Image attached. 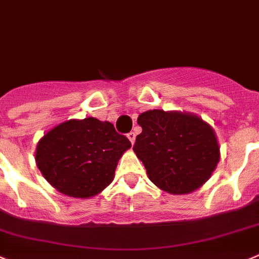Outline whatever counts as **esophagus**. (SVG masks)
Instances as JSON below:
<instances>
[{"instance_id": "esophagus-1", "label": "esophagus", "mask_w": 259, "mask_h": 259, "mask_svg": "<svg viewBox=\"0 0 259 259\" xmlns=\"http://www.w3.org/2000/svg\"><path fill=\"white\" fill-rule=\"evenodd\" d=\"M127 138H129V141L132 142V144H133L135 142V133L134 132L127 133Z\"/></svg>"}]
</instances>
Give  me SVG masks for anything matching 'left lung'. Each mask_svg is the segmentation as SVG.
<instances>
[{"mask_svg": "<svg viewBox=\"0 0 259 259\" xmlns=\"http://www.w3.org/2000/svg\"><path fill=\"white\" fill-rule=\"evenodd\" d=\"M138 124L142 133L133 149L159 189L187 194L211 178L220 148L213 129L202 118L152 110L139 115Z\"/></svg>", "mask_w": 259, "mask_h": 259, "instance_id": "left-lung-1", "label": "left lung"}]
</instances>
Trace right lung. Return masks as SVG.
<instances>
[{
    "instance_id": "1",
    "label": "right lung",
    "mask_w": 259,
    "mask_h": 259,
    "mask_svg": "<svg viewBox=\"0 0 259 259\" xmlns=\"http://www.w3.org/2000/svg\"><path fill=\"white\" fill-rule=\"evenodd\" d=\"M130 147L111 122L69 120L43 135L35 161L46 180L62 194L89 198L111 184L117 161Z\"/></svg>"
}]
</instances>
